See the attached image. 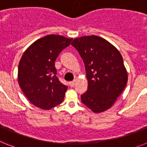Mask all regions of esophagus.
I'll use <instances>...</instances> for the list:
<instances>
[{
  "mask_svg": "<svg viewBox=\"0 0 147 147\" xmlns=\"http://www.w3.org/2000/svg\"><path fill=\"white\" fill-rule=\"evenodd\" d=\"M75 83H76V80H73V81H71V82H69V86H70L71 87H73L74 86H75Z\"/></svg>",
  "mask_w": 147,
  "mask_h": 147,
  "instance_id": "34e87169",
  "label": "esophagus"
}]
</instances>
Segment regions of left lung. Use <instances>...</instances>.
<instances>
[{
	"label": "left lung",
	"mask_w": 147,
	"mask_h": 147,
	"mask_svg": "<svg viewBox=\"0 0 147 147\" xmlns=\"http://www.w3.org/2000/svg\"><path fill=\"white\" fill-rule=\"evenodd\" d=\"M72 45L78 51L85 65L88 89L82 102L94 113L112 107L127 83V71L118 49L98 36L76 38Z\"/></svg>",
	"instance_id": "left-lung-1"
}]
</instances>
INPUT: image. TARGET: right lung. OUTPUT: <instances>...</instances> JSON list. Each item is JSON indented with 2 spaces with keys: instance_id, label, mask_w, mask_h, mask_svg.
Listing matches in <instances>:
<instances>
[{
  "instance_id": "obj_1",
  "label": "right lung",
  "mask_w": 147,
  "mask_h": 147,
  "mask_svg": "<svg viewBox=\"0 0 147 147\" xmlns=\"http://www.w3.org/2000/svg\"><path fill=\"white\" fill-rule=\"evenodd\" d=\"M72 39L51 34L32 43L22 54L18 66V83L34 106L50 110L64 100L68 87L56 76L55 61Z\"/></svg>"
}]
</instances>
